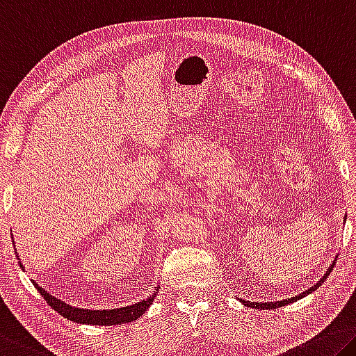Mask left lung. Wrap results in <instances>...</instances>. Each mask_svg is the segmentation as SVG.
<instances>
[{"label":"left lung","mask_w":356,"mask_h":356,"mask_svg":"<svg viewBox=\"0 0 356 356\" xmlns=\"http://www.w3.org/2000/svg\"><path fill=\"white\" fill-rule=\"evenodd\" d=\"M332 266H334V263L331 264L330 266V269L326 270V273L323 274V277H321L317 284H315L314 286H310V289H307L306 291H302V293H300V295L298 296H293V298H286V300H282V301H275V302H250V301H244V300H241V302L244 304V306H247V307H253V309H261V310H264V309H277V307H282V306H286V304H291V302H296V301H300L301 298H304V296H307V295H310V293H314L315 290L318 289V286L323 284V282L326 280V277H328L330 275V273H331V269H332Z\"/></svg>","instance_id":"left-lung-1"}]
</instances>
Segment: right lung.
<instances>
[{
	"label": "right lung",
	"instance_id": "add662e5",
	"mask_svg": "<svg viewBox=\"0 0 356 356\" xmlns=\"http://www.w3.org/2000/svg\"><path fill=\"white\" fill-rule=\"evenodd\" d=\"M17 259H19L20 268L25 270L24 264H22L19 253L15 250ZM33 285L36 286V290L41 293L44 300L47 301V304L54 310H56L60 315H63L65 318L76 321V323H82V325H98V326H111V325H122V323H129V321L138 320L139 317L147 312V309L152 306V302L155 301V296L158 295V289L152 293L149 298L145 300L134 302L131 306H125V307H115V309H106V310H98V309H82V307H74L66 304L65 301L58 300L50 295L47 290H44L42 286H39L35 280H33Z\"/></svg>",
	"mask_w": 356,
	"mask_h": 356
}]
</instances>
